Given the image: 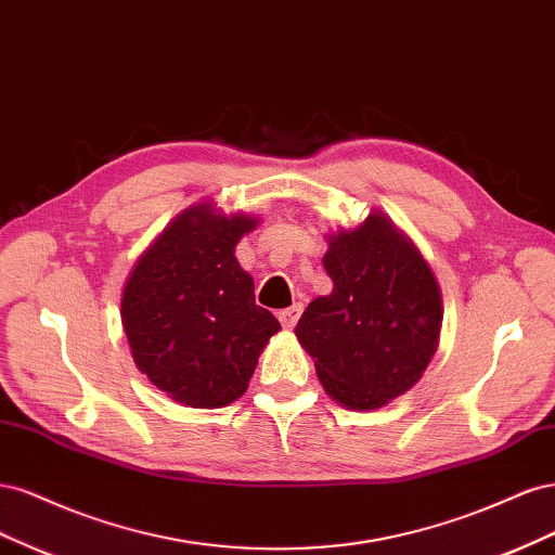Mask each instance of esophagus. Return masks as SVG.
<instances>
[{"label":"esophagus","instance_id":"obj_1","mask_svg":"<svg viewBox=\"0 0 555 555\" xmlns=\"http://www.w3.org/2000/svg\"><path fill=\"white\" fill-rule=\"evenodd\" d=\"M300 312H304V308H300V304H296V306H292V308H284V310H280V312H278L280 324H282L284 328H287V331H292V328L296 326V322H298Z\"/></svg>","mask_w":555,"mask_h":555}]
</instances>
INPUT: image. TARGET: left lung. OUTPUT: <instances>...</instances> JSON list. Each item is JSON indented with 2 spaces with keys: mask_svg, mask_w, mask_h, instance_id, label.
Instances as JSON below:
<instances>
[{
  "mask_svg": "<svg viewBox=\"0 0 555 555\" xmlns=\"http://www.w3.org/2000/svg\"><path fill=\"white\" fill-rule=\"evenodd\" d=\"M326 241L333 292L308 306L296 338L335 402L379 410L410 391L438 351L440 284L414 241L382 210Z\"/></svg>",
  "mask_w": 555,
  "mask_h": 555,
  "instance_id": "obj_1",
  "label": "left lung"
}]
</instances>
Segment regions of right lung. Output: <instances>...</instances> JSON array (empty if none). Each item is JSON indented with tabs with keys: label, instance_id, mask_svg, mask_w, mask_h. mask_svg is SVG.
Instances as JSON below:
<instances>
[{
	"label": "right lung",
	"instance_id": "add662e5",
	"mask_svg": "<svg viewBox=\"0 0 555 555\" xmlns=\"http://www.w3.org/2000/svg\"><path fill=\"white\" fill-rule=\"evenodd\" d=\"M257 224L255 215L198 201L150 243L125 282L120 314L133 363L180 405L238 400L280 331L233 255Z\"/></svg>",
	"mask_w": 555,
	"mask_h": 555
}]
</instances>
